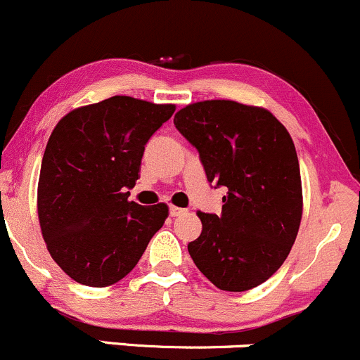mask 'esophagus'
I'll use <instances>...</instances> for the list:
<instances>
[{
    "mask_svg": "<svg viewBox=\"0 0 360 360\" xmlns=\"http://www.w3.org/2000/svg\"><path fill=\"white\" fill-rule=\"evenodd\" d=\"M185 213H187V211L181 210V207H179V206L169 207V214H172V217H180V214H185Z\"/></svg>",
    "mask_w": 360,
    "mask_h": 360,
    "instance_id": "obj_1",
    "label": "esophagus"
}]
</instances>
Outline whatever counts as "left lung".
Instances as JSON below:
<instances>
[{
	"label": "left lung",
	"instance_id": "left-lung-1",
	"mask_svg": "<svg viewBox=\"0 0 360 360\" xmlns=\"http://www.w3.org/2000/svg\"><path fill=\"white\" fill-rule=\"evenodd\" d=\"M210 184L227 187L221 214L201 213L188 243L195 266L224 291H248L279 270L302 221L300 165L290 133L266 109L205 100L175 114Z\"/></svg>",
	"mask_w": 360,
	"mask_h": 360
}]
</instances>
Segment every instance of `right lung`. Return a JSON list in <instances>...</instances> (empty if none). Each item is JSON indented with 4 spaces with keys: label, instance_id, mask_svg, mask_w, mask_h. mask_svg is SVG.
Instances as JSON below:
<instances>
[{
    "label": "right lung",
    "instance_id": "right-lung-1",
    "mask_svg": "<svg viewBox=\"0 0 360 360\" xmlns=\"http://www.w3.org/2000/svg\"><path fill=\"white\" fill-rule=\"evenodd\" d=\"M172 103L110 97L70 110L51 131L38 181V217L51 258L76 283L105 288L128 276L168 206L128 201L146 143Z\"/></svg>",
    "mask_w": 360,
    "mask_h": 360
}]
</instances>
